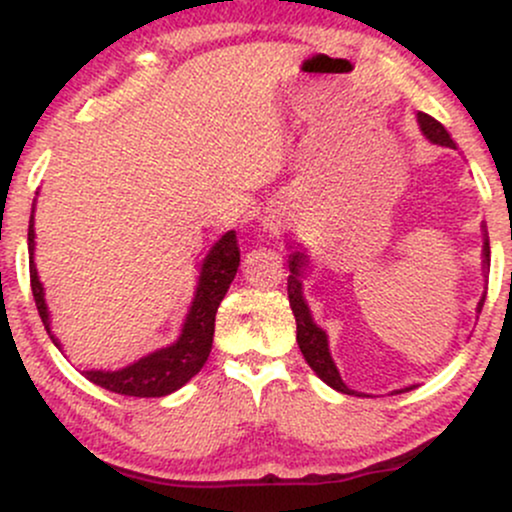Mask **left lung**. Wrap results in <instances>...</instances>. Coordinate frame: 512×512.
<instances>
[{
  "instance_id": "left-lung-1",
  "label": "left lung",
  "mask_w": 512,
  "mask_h": 512,
  "mask_svg": "<svg viewBox=\"0 0 512 512\" xmlns=\"http://www.w3.org/2000/svg\"><path fill=\"white\" fill-rule=\"evenodd\" d=\"M419 125L424 129V134L431 142L436 144H443V146H452L455 149V142L450 139L448 129H445L436 117L426 115V113H419ZM484 257H486V264H489V240L484 243ZM303 252H293L289 257V269H291V276H289V303H291V310H293V317H296V339H298V346H301L305 361H308V366L315 370L317 375H320L322 380H325L327 385L334 387V390L339 392H346V395H351V390L342 383V378H339V370L337 366L332 363V356H330V349H327V337L325 332L320 330V327L313 325V317H310V310L308 305H305L303 296H301V281H298V276H301V269H303ZM479 303V310H481Z\"/></svg>"
}]
</instances>
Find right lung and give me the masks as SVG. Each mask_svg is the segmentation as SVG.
I'll return each instance as SVG.
<instances>
[{
	"mask_svg": "<svg viewBox=\"0 0 512 512\" xmlns=\"http://www.w3.org/2000/svg\"><path fill=\"white\" fill-rule=\"evenodd\" d=\"M33 248H35V231H33V216L28 223V252H31V289L35 298V308H38L40 320H43L45 330L50 334V315L48 305L43 298V284L38 279V269L33 264ZM240 267V250L236 243V231H228L214 248L209 250L207 260L202 264L197 284V296L192 301L190 313H187L185 325H182L180 339L173 346L154 351V354L139 358L132 366L113 370H86V378L91 383L105 387V390L117 392V395L127 397H163L182 387L192 375H197L207 363L211 342H214V320L216 310L226 296L228 286L236 279ZM57 344V339L52 337ZM60 346V344H57Z\"/></svg>",
	"mask_w": 512,
	"mask_h": 512,
	"instance_id": "obj_1",
	"label": "right lung"
}]
</instances>
